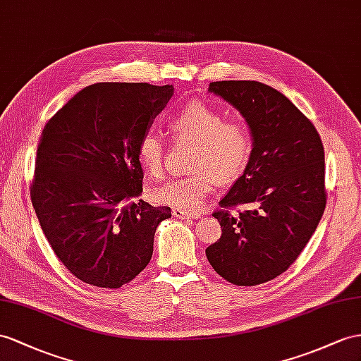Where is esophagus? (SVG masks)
I'll list each match as a JSON object with an SVG mask.
<instances>
[{"mask_svg": "<svg viewBox=\"0 0 361 361\" xmlns=\"http://www.w3.org/2000/svg\"><path fill=\"white\" fill-rule=\"evenodd\" d=\"M172 215H173L175 218H180V219H197V218L201 216V215L198 214V212L184 210V209H180V207H173Z\"/></svg>", "mask_w": 361, "mask_h": 361, "instance_id": "34e87169", "label": "esophagus"}]
</instances>
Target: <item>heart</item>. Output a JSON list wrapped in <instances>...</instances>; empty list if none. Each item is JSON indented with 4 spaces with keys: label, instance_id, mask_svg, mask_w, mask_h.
I'll use <instances>...</instances> for the list:
<instances>
[{
    "label": "heart",
    "instance_id": "obj_1",
    "mask_svg": "<svg viewBox=\"0 0 361 361\" xmlns=\"http://www.w3.org/2000/svg\"><path fill=\"white\" fill-rule=\"evenodd\" d=\"M171 131L197 142L192 154V173L164 181L151 189L155 202L180 209H197L216 181L230 183L243 173L253 151L250 128L243 120H226L224 113L204 102H193L169 118ZM138 161L146 173L160 177L164 169V143L154 131H146L137 146Z\"/></svg>",
    "mask_w": 361,
    "mask_h": 361
}]
</instances>
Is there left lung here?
<instances>
[{
  "instance_id": "obj_1",
  "label": "left lung",
  "mask_w": 361,
  "mask_h": 361,
  "mask_svg": "<svg viewBox=\"0 0 361 361\" xmlns=\"http://www.w3.org/2000/svg\"><path fill=\"white\" fill-rule=\"evenodd\" d=\"M209 90L241 111L253 151L212 214L223 233L206 256L230 283L259 285L288 269L316 232L326 206L325 152L316 126L277 90L256 80L212 82Z\"/></svg>"
}]
</instances>
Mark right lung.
<instances>
[{"mask_svg": "<svg viewBox=\"0 0 361 361\" xmlns=\"http://www.w3.org/2000/svg\"><path fill=\"white\" fill-rule=\"evenodd\" d=\"M173 87L102 82L79 91L42 129L30 198L58 259L82 282L120 288L149 264L171 207L143 190L137 146Z\"/></svg>", "mask_w": 361, "mask_h": 361, "instance_id": "obj_1", "label": "right lung"}]
</instances>
